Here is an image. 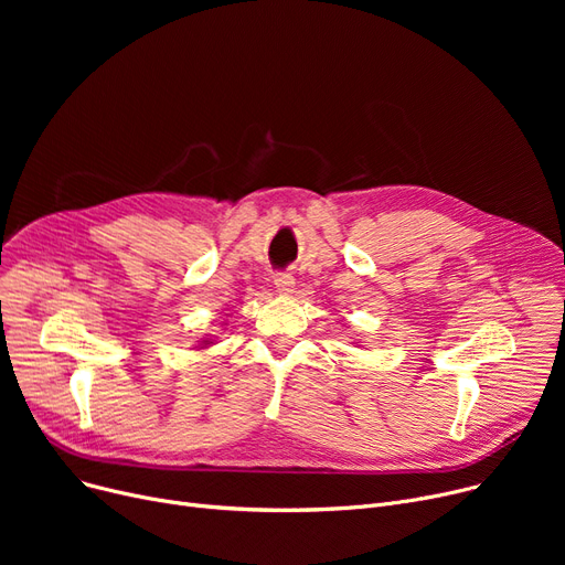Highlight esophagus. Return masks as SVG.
Instances as JSON below:
<instances>
[{
  "label": "esophagus",
  "instance_id": "esophagus-1",
  "mask_svg": "<svg viewBox=\"0 0 565 565\" xmlns=\"http://www.w3.org/2000/svg\"><path fill=\"white\" fill-rule=\"evenodd\" d=\"M275 288H277L279 295H290L292 288H295V279L288 273H279L275 277Z\"/></svg>",
  "mask_w": 565,
  "mask_h": 565
}]
</instances>
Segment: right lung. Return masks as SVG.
Here are the masks:
<instances>
[{
	"instance_id": "right-lung-1",
	"label": "right lung",
	"mask_w": 565,
	"mask_h": 565,
	"mask_svg": "<svg viewBox=\"0 0 565 565\" xmlns=\"http://www.w3.org/2000/svg\"><path fill=\"white\" fill-rule=\"evenodd\" d=\"M203 343H211V341H203Z\"/></svg>"
}]
</instances>
